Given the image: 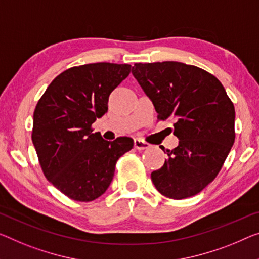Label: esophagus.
Segmentation results:
<instances>
[{
    "instance_id": "esophagus-1",
    "label": "esophagus",
    "mask_w": 259,
    "mask_h": 259,
    "mask_svg": "<svg viewBox=\"0 0 259 259\" xmlns=\"http://www.w3.org/2000/svg\"><path fill=\"white\" fill-rule=\"evenodd\" d=\"M149 146H150L149 143L142 141V140H140V139H135V140H134V148L138 149V150L148 149Z\"/></svg>"
}]
</instances>
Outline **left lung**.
<instances>
[{"mask_svg":"<svg viewBox=\"0 0 259 259\" xmlns=\"http://www.w3.org/2000/svg\"><path fill=\"white\" fill-rule=\"evenodd\" d=\"M132 74L160 120L174 119L176 148L152 172L155 188L171 199L198 194L214 178L235 141V109L219 79L177 61L134 63Z\"/></svg>","mask_w":259,"mask_h":259,"instance_id":"left-lung-1","label":"left lung"}]
</instances>
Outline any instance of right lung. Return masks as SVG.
I'll return each instance as SVG.
<instances>
[{
  "label": "right lung",
  "mask_w": 259,
  "mask_h": 259,
  "mask_svg": "<svg viewBox=\"0 0 259 259\" xmlns=\"http://www.w3.org/2000/svg\"><path fill=\"white\" fill-rule=\"evenodd\" d=\"M130 73L126 63L73 67L52 81L35 106L32 142L42 172L73 200L101 197L113 180L118 158L133 148V139L106 141L91 128Z\"/></svg>",
  "instance_id": "add662e5"
}]
</instances>
